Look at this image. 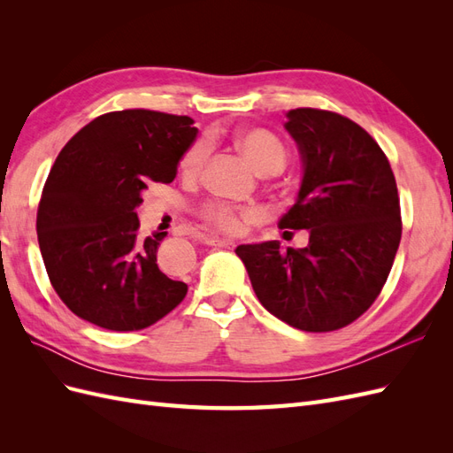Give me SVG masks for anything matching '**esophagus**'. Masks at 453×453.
I'll use <instances>...</instances> for the list:
<instances>
[{
	"label": "esophagus",
	"instance_id": "1",
	"mask_svg": "<svg viewBox=\"0 0 453 453\" xmlns=\"http://www.w3.org/2000/svg\"><path fill=\"white\" fill-rule=\"evenodd\" d=\"M205 243H208V245H217V248H226V250L234 248V242L228 240V238H219L215 234L205 236Z\"/></svg>",
	"mask_w": 453,
	"mask_h": 453
}]
</instances>
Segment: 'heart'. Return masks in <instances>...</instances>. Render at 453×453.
<instances>
[{
	"instance_id": "1",
	"label": "heart",
	"mask_w": 453,
	"mask_h": 453,
	"mask_svg": "<svg viewBox=\"0 0 453 453\" xmlns=\"http://www.w3.org/2000/svg\"><path fill=\"white\" fill-rule=\"evenodd\" d=\"M236 145L242 153L251 160L260 173H278L287 162V150L283 143L268 130L250 128L236 135ZM208 158V143L203 140L195 142L187 149L181 160V172L187 177H196ZM202 215L208 221L225 232H240L245 221H251L258 215L251 208H234L226 202H210L202 208Z\"/></svg>"
}]
</instances>
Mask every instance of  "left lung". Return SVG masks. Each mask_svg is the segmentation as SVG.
Masks as SVG:
<instances>
[{
    "label": "left lung",
    "instance_id": "obj_1",
    "mask_svg": "<svg viewBox=\"0 0 453 453\" xmlns=\"http://www.w3.org/2000/svg\"><path fill=\"white\" fill-rule=\"evenodd\" d=\"M287 119L304 175L280 228L308 230L310 242L287 251L278 242L238 245L236 255L270 313L331 333L361 318L388 281L403 234L399 193L386 153L357 122L311 107Z\"/></svg>",
    "mask_w": 453,
    "mask_h": 453
}]
</instances>
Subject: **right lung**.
Masks as SVG:
<instances>
[{
  "mask_svg": "<svg viewBox=\"0 0 453 453\" xmlns=\"http://www.w3.org/2000/svg\"><path fill=\"white\" fill-rule=\"evenodd\" d=\"M187 115L125 109L96 117L64 145L37 208L49 280L77 318L142 331L187 295L157 265L166 232L140 236L135 208L149 183H172L198 130Z\"/></svg>",
  "mask_w": 453,
  "mask_h": 453,
  "instance_id": "right-lung-1",
  "label": "right lung"
}]
</instances>
